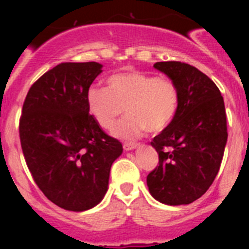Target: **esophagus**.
I'll list each match as a JSON object with an SVG mask.
<instances>
[{
  "label": "esophagus",
  "instance_id": "obj_1",
  "mask_svg": "<svg viewBox=\"0 0 249 249\" xmlns=\"http://www.w3.org/2000/svg\"><path fill=\"white\" fill-rule=\"evenodd\" d=\"M138 146L140 144L135 143V142H126V143L123 144V148H124V151H132V149L137 148Z\"/></svg>",
  "mask_w": 249,
  "mask_h": 249
}]
</instances>
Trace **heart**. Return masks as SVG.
Instances as JSON below:
<instances>
[{"instance_id": "heart-1", "label": "heart", "mask_w": 249, "mask_h": 249, "mask_svg": "<svg viewBox=\"0 0 249 249\" xmlns=\"http://www.w3.org/2000/svg\"><path fill=\"white\" fill-rule=\"evenodd\" d=\"M108 89L92 87L87 92V106L101 127L109 129L126 108L128 117L116 126L121 138H135L144 131L160 132L175 117L178 91L175 83L153 74L131 71L109 77Z\"/></svg>"}]
</instances>
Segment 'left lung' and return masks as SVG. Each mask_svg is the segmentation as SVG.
<instances>
[{
  "mask_svg": "<svg viewBox=\"0 0 249 249\" xmlns=\"http://www.w3.org/2000/svg\"><path fill=\"white\" fill-rule=\"evenodd\" d=\"M153 67L176 85L178 106L151 142L160 163L147 176V186L160 203L190 204L207 192L221 167L228 137L224 101L214 82L193 66L168 61Z\"/></svg>",
  "mask_w": 249,
  "mask_h": 249,
  "instance_id": "1",
  "label": "left lung"
}]
</instances>
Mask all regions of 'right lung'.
I'll use <instances>...</instances> for the list:
<instances>
[{"label":"right lung","instance_id":"add662e5","mask_svg":"<svg viewBox=\"0 0 249 249\" xmlns=\"http://www.w3.org/2000/svg\"><path fill=\"white\" fill-rule=\"evenodd\" d=\"M102 67L97 62L57 65L32 85L19 120L22 152L35 182L51 202L73 212L102 201L112 163L123 152L87 106L89 86Z\"/></svg>","mask_w":249,"mask_h":249}]
</instances>
